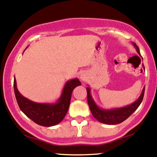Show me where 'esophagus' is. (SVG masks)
<instances>
[{"instance_id":"esophagus-1","label":"esophagus","mask_w":157,"mask_h":157,"mask_svg":"<svg viewBox=\"0 0 157 157\" xmlns=\"http://www.w3.org/2000/svg\"><path fill=\"white\" fill-rule=\"evenodd\" d=\"M80 79H81L82 81H85L86 79V77L85 75H80Z\"/></svg>"}]
</instances>
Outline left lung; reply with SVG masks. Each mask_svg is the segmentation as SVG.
Listing matches in <instances>:
<instances>
[{"label": "left lung", "mask_w": 157, "mask_h": 157, "mask_svg": "<svg viewBox=\"0 0 157 157\" xmlns=\"http://www.w3.org/2000/svg\"><path fill=\"white\" fill-rule=\"evenodd\" d=\"M132 45L136 48L137 53L140 55V51H139V48H138L136 44L132 42ZM144 88L145 87L143 88L142 94L139 96V98L132 104L128 105V106H124V107L104 109L100 108L96 104V103L93 100L92 95H91V89L89 87H86L87 101L91 113H92L94 118H95L101 123L111 125L118 124L121 123L124 121L126 120L127 118H128L137 109L139 105L141 104L143 100V97H144Z\"/></svg>", "instance_id": "left-lung-1"}]
</instances>
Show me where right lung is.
I'll return each mask as SVG.
<instances>
[{"mask_svg": "<svg viewBox=\"0 0 157 157\" xmlns=\"http://www.w3.org/2000/svg\"><path fill=\"white\" fill-rule=\"evenodd\" d=\"M80 85L81 82L77 78L67 81L61 96L53 104L36 103L24 97L17 89L15 79L13 86L20 109L37 124L43 127H51L60 123L65 118L69 108L72 92L75 87Z\"/></svg>", "mask_w": 157, "mask_h": 157, "instance_id": "1", "label": "right lung"}]
</instances>
